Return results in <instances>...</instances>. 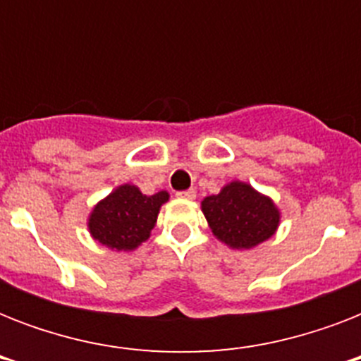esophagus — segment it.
I'll return each mask as SVG.
<instances>
[{
	"label": "esophagus",
	"mask_w": 361,
	"mask_h": 361,
	"mask_svg": "<svg viewBox=\"0 0 361 361\" xmlns=\"http://www.w3.org/2000/svg\"><path fill=\"white\" fill-rule=\"evenodd\" d=\"M178 197L185 198V200H195V198H197V191H195V189H189V191H181V192H178Z\"/></svg>",
	"instance_id": "1"
}]
</instances>
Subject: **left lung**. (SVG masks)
<instances>
[{"label":"left lung","mask_w":361,"mask_h":361,"mask_svg":"<svg viewBox=\"0 0 361 361\" xmlns=\"http://www.w3.org/2000/svg\"><path fill=\"white\" fill-rule=\"evenodd\" d=\"M200 208L214 236L234 251L255 249L281 225L277 204L247 181H228L217 195L204 198Z\"/></svg>","instance_id":"1"}]
</instances>
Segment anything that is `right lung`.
<instances>
[{"label":"right lung","instance_id":"add662e5","mask_svg":"<svg viewBox=\"0 0 361 361\" xmlns=\"http://www.w3.org/2000/svg\"><path fill=\"white\" fill-rule=\"evenodd\" d=\"M169 198L166 191L144 195L133 183L118 185L93 206L87 215V231L110 251H135L152 236L161 206Z\"/></svg>","mask_w":361,"mask_h":361}]
</instances>
